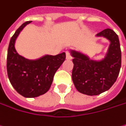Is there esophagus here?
I'll list each match as a JSON object with an SVG mask.
<instances>
[{"label": "esophagus", "instance_id": "obj_1", "mask_svg": "<svg viewBox=\"0 0 126 126\" xmlns=\"http://www.w3.org/2000/svg\"><path fill=\"white\" fill-rule=\"evenodd\" d=\"M66 59L67 60H71L72 59V56L70 55V54L68 51H66Z\"/></svg>", "mask_w": 126, "mask_h": 126}]
</instances>
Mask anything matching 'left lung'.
<instances>
[{
    "label": "left lung",
    "mask_w": 126,
    "mask_h": 126,
    "mask_svg": "<svg viewBox=\"0 0 126 126\" xmlns=\"http://www.w3.org/2000/svg\"><path fill=\"white\" fill-rule=\"evenodd\" d=\"M96 37H104L109 47L104 58L93 60L82 52L70 49L72 56V81L77 90L87 95H99L108 90L115 83L121 68V50L119 37L111 29L98 33Z\"/></svg>",
    "instance_id": "left-lung-1"
}]
</instances>
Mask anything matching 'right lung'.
<instances>
[{
	"mask_svg": "<svg viewBox=\"0 0 126 126\" xmlns=\"http://www.w3.org/2000/svg\"><path fill=\"white\" fill-rule=\"evenodd\" d=\"M31 21H26L12 36L7 52L8 78L14 89L25 98H34L46 93L51 87L55 72L66 59L63 52L53 56L46 54L35 60L21 56L15 48L20 33Z\"/></svg>",
	"mask_w": 126,
	"mask_h": 126,
	"instance_id": "1",
	"label": "right lung"
}]
</instances>
